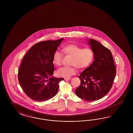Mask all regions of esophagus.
<instances>
[{"mask_svg":"<svg viewBox=\"0 0 133 133\" xmlns=\"http://www.w3.org/2000/svg\"><path fill=\"white\" fill-rule=\"evenodd\" d=\"M70 79H71V78H64V80H65V81H67V80H69Z\"/></svg>","mask_w":133,"mask_h":133,"instance_id":"34e87169","label":"esophagus"}]
</instances>
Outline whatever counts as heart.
Here are the masks:
<instances>
[{
    "instance_id": "b5f03b06",
    "label": "heart",
    "mask_w": 133,
    "mask_h": 133,
    "mask_svg": "<svg viewBox=\"0 0 133 133\" xmlns=\"http://www.w3.org/2000/svg\"><path fill=\"white\" fill-rule=\"evenodd\" d=\"M64 53L72 57L71 65L72 67H64L57 70L58 76L68 78L76 74V67L79 69H84L88 67L93 61L94 52L89 47L83 48L75 44L66 45L62 48ZM63 54L56 51L53 56V62L55 65L59 66L61 65Z\"/></svg>"
}]
</instances>
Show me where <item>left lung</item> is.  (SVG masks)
<instances>
[{"mask_svg":"<svg viewBox=\"0 0 133 133\" xmlns=\"http://www.w3.org/2000/svg\"><path fill=\"white\" fill-rule=\"evenodd\" d=\"M88 41L94 52V60L78 76L81 84L75 93L82 99L93 101L103 98L111 90L116 70L110 50L93 39Z\"/></svg>","mask_w":133,"mask_h":133,"instance_id":"left-lung-1","label":"left lung"}]
</instances>
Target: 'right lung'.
<instances>
[{
  "instance_id": "obj_1",
  "label": "right lung",
  "mask_w": 133,
  "mask_h": 133,
  "mask_svg": "<svg viewBox=\"0 0 133 133\" xmlns=\"http://www.w3.org/2000/svg\"><path fill=\"white\" fill-rule=\"evenodd\" d=\"M63 38L46 40L34 45L23 57L18 78L26 95L33 100L44 101L57 94L64 78L53 76V56Z\"/></svg>"
}]
</instances>
